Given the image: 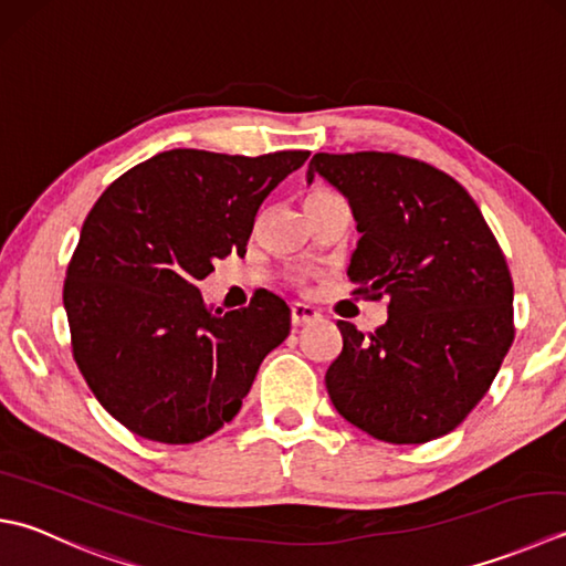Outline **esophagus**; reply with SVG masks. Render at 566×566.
Listing matches in <instances>:
<instances>
[{
    "mask_svg": "<svg viewBox=\"0 0 566 566\" xmlns=\"http://www.w3.org/2000/svg\"><path fill=\"white\" fill-rule=\"evenodd\" d=\"M316 318H321V314L316 312L314 306H308V304H302V302H296V304H292V324L294 326H304V324H312V321H316Z\"/></svg>",
    "mask_w": 566,
    "mask_h": 566,
    "instance_id": "obj_1",
    "label": "esophagus"
}]
</instances>
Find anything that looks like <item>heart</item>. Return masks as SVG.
<instances>
[{
  "instance_id": "b5f03b06",
  "label": "heart",
  "mask_w": 566,
  "mask_h": 566,
  "mask_svg": "<svg viewBox=\"0 0 566 566\" xmlns=\"http://www.w3.org/2000/svg\"><path fill=\"white\" fill-rule=\"evenodd\" d=\"M318 196H331V191H314L308 198H318ZM308 198H306V201H308Z\"/></svg>"
}]
</instances>
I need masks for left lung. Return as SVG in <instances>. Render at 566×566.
<instances>
[{
    "label": "left lung",
    "mask_w": 566,
    "mask_h": 566,
    "mask_svg": "<svg viewBox=\"0 0 566 566\" xmlns=\"http://www.w3.org/2000/svg\"><path fill=\"white\" fill-rule=\"evenodd\" d=\"M314 176L358 223L350 282L390 296L370 336L338 321L331 402L390 444L449 434L489 392L515 336L513 280L491 228L459 181L400 154H314L306 181Z\"/></svg>",
    "instance_id": "1"
}]
</instances>
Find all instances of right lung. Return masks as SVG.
<instances>
[{
    "label": "right lung",
    "mask_w": 566,
    "mask_h": 566,
    "mask_svg": "<svg viewBox=\"0 0 566 566\" xmlns=\"http://www.w3.org/2000/svg\"><path fill=\"white\" fill-rule=\"evenodd\" d=\"M308 151L230 157L171 149L105 188L65 272L73 358L97 402L135 434L193 444L240 412L260 363L290 336V306H206L198 282L245 254L254 216Z\"/></svg>",
    "instance_id": "right-lung-1"
}]
</instances>
